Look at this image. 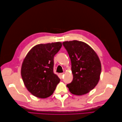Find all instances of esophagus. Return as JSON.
Masks as SVG:
<instances>
[{"label": "esophagus", "mask_w": 122, "mask_h": 122, "mask_svg": "<svg viewBox=\"0 0 122 122\" xmlns=\"http://www.w3.org/2000/svg\"><path fill=\"white\" fill-rule=\"evenodd\" d=\"M59 76H60V77L61 79H62L63 77V76H64V73H60L59 74Z\"/></svg>", "instance_id": "obj_1"}]
</instances>
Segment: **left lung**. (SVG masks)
<instances>
[{
	"label": "left lung",
	"instance_id": "left-lung-1",
	"mask_svg": "<svg viewBox=\"0 0 122 122\" xmlns=\"http://www.w3.org/2000/svg\"><path fill=\"white\" fill-rule=\"evenodd\" d=\"M63 45L68 51L71 62L73 80L66 85L72 94L82 95L96 86L101 73L100 60L95 51L82 41H64Z\"/></svg>",
	"mask_w": 122,
	"mask_h": 122
}]
</instances>
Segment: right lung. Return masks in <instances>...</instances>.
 <instances>
[{"label":"right lung","instance_id":"add662e5","mask_svg":"<svg viewBox=\"0 0 122 122\" xmlns=\"http://www.w3.org/2000/svg\"><path fill=\"white\" fill-rule=\"evenodd\" d=\"M61 46L60 42L39 44L25 56L21 66V77L28 91L35 97H50L60 82V79L53 73V58Z\"/></svg>","mask_w":122,"mask_h":122}]
</instances>
